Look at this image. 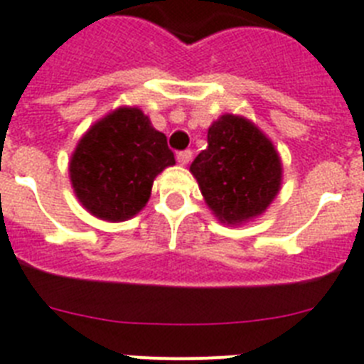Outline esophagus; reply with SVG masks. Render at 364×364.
Segmentation results:
<instances>
[{
    "label": "esophagus",
    "mask_w": 364,
    "mask_h": 364,
    "mask_svg": "<svg viewBox=\"0 0 364 364\" xmlns=\"http://www.w3.org/2000/svg\"><path fill=\"white\" fill-rule=\"evenodd\" d=\"M176 160H178L180 165H188L191 161V150H180L176 154Z\"/></svg>",
    "instance_id": "esophagus-1"
}]
</instances>
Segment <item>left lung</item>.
<instances>
[{
	"mask_svg": "<svg viewBox=\"0 0 364 364\" xmlns=\"http://www.w3.org/2000/svg\"><path fill=\"white\" fill-rule=\"evenodd\" d=\"M189 171L223 223L262 214L281 186V160L272 141L242 117L223 115L208 128V146Z\"/></svg>",
	"mask_w": 364,
	"mask_h": 364,
	"instance_id": "obj_1",
	"label": "left lung"
}]
</instances>
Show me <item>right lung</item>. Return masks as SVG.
<instances>
[{
    "label": "right lung",
    "instance_id": "obj_1",
    "mask_svg": "<svg viewBox=\"0 0 364 364\" xmlns=\"http://www.w3.org/2000/svg\"><path fill=\"white\" fill-rule=\"evenodd\" d=\"M175 164L167 137L137 107H121L96 122L77 143L70 180L96 218L124 221L150 197L156 175Z\"/></svg>",
    "mask_w": 364,
    "mask_h": 364
}]
</instances>
